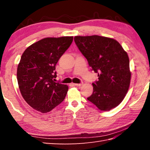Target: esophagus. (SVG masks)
I'll use <instances>...</instances> for the list:
<instances>
[{"mask_svg":"<svg viewBox=\"0 0 150 150\" xmlns=\"http://www.w3.org/2000/svg\"><path fill=\"white\" fill-rule=\"evenodd\" d=\"M73 86H81L82 84V83H79V84H77V83H74L73 84Z\"/></svg>","mask_w":150,"mask_h":150,"instance_id":"obj_1","label":"esophagus"}]
</instances>
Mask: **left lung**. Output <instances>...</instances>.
<instances>
[{
  "instance_id": "obj_1",
  "label": "left lung",
  "mask_w": 150,
  "mask_h": 150,
  "mask_svg": "<svg viewBox=\"0 0 150 150\" xmlns=\"http://www.w3.org/2000/svg\"><path fill=\"white\" fill-rule=\"evenodd\" d=\"M75 42L98 81L87 99L102 111L117 106L128 92L131 79L128 54L117 40L98 35L76 36Z\"/></svg>"
}]
</instances>
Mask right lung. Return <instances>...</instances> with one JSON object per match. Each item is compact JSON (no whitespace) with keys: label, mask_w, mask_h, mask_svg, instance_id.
Listing matches in <instances>:
<instances>
[{"label":"right lung","mask_w":150,"mask_h":150,"mask_svg":"<svg viewBox=\"0 0 150 150\" xmlns=\"http://www.w3.org/2000/svg\"><path fill=\"white\" fill-rule=\"evenodd\" d=\"M73 37L45 38L24 51L17 68L22 96L34 110L45 113L64 100L68 87L55 82V66L69 48Z\"/></svg>","instance_id":"1"}]
</instances>
